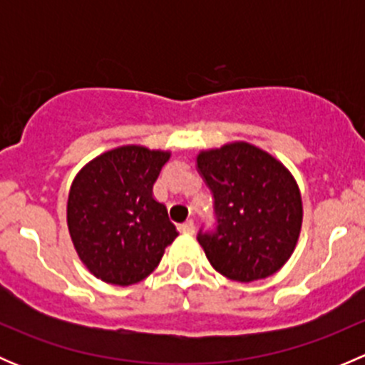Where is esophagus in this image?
Here are the masks:
<instances>
[{
    "label": "esophagus",
    "mask_w": 365,
    "mask_h": 365,
    "mask_svg": "<svg viewBox=\"0 0 365 365\" xmlns=\"http://www.w3.org/2000/svg\"><path fill=\"white\" fill-rule=\"evenodd\" d=\"M180 231L185 235H194V231H196V226H194L192 220H187V222H183L182 226H180Z\"/></svg>",
    "instance_id": "esophagus-1"
}]
</instances>
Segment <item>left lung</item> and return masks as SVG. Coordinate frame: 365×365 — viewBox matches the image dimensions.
Listing matches in <instances>:
<instances>
[{"label":"left lung","mask_w":365,"mask_h":365,"mask_svg":"<svg viewBox=\"0 0 365 365\" xmlns=\"http://www.w3.org/2000/svg\"><path fill=\"white\" fill-rule=\"evenodd\" d=\"M196 160L215 200V233L197 235L210 264L237 282L270 277L300 237L297 180L281 160L245 141L201 150Z\"/></svg>","instance_id":"1"}]
</instances>
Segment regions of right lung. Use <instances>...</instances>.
Instances as JSON below:
<instances>
[{
	"instance_id": "1",
	"label": "right lung",
	"mask_w": 365,
	"mask_h": 365,
	"mask_svg": "<svg viewBox=\"0 0 365 365\" xmlns=\"http://www.w3.org/2000/svg\"><path fill=\"white\" fill-rule=\"evenodd\" d=\"M168 150L125 145L101 153L76 175L67 226L84 267L101 281L130 286L148 277L178 231L153 183Z\"/></svg>"
}]
</instances>
